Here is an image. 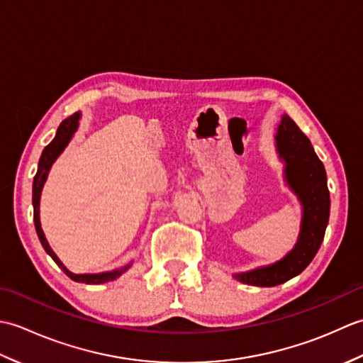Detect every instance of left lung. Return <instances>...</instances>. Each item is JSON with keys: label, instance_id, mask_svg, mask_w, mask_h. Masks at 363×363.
I'll return each mask as SVG.
<instances>
[{"label": "left lung", "instance_id": "1", "mask_svg": "<svg viewBox=\"0 0 363 363\" xmlns=\"http://www.w3.org/2000/svg\"><path fill=\"white\" fill-rule=\"evenodd\" d=\"M276 152L284 164V179L301 204V226L295 246L274 264L234 273L237 281L256 287H274L303 273L325 238L330 198L323 162L289 115H282L274 134Z\"/></svg>", "mask_w": 363, "mask_h": 363}]
</instances>
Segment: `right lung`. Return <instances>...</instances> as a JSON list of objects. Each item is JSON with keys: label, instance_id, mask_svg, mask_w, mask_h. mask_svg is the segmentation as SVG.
Returning <instances> with one entry per match:
<instances>
[{"label": "right lung", "instance_id": "right-lung-1", "mask_svg": "<svg viewBox=\"0 0 363 363\" xmlns=\"http://www.w3.org/2000/svg\"><path fill=\"white\" fill-rule=\"evenodd\" d=\"M81 117H82L81 112H76V113L72 115V117H68L67 120H64L62 123H60V126L56 130V137L52 138V142L48 146H45V150H43L42 156H40V160H38V168H37V173L34 176V182H33L34 225H35L38 240H40L43 250L46 251V254H48V256L54 262H56V264L59 265V268L62 269V272L68 277H70V279H73L74 282H84V284H90V285L91 284L98 285V284H104V282H109V281L117 279V277H120L123 273L128 272V269L130 268V265H133V262H129V264L123 265L120 268L111 269V272L84 273V274L72 273L70 269H68L62 264V262H60V259L56 256V252L51 250V246H50L48 240H46L45 233H43V229H42V223H40V196H42L43 186H45L46 179H48V174H50V169H51L52 164H54V162H56V159L60 156V154L64 152V150L67 148V145L72 142L74 133H76V130H78Z\"/></svg>", "mask_w": 363, "mask_h": 363}]
</instances>
